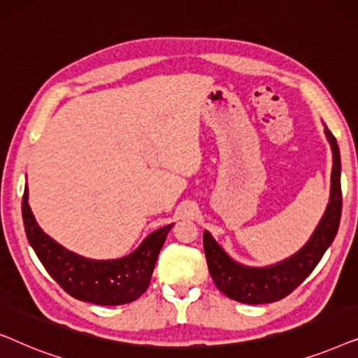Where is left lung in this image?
<instances>
[{"label":"left lung","instance_id":"obj_1","mask_svg":"<svg viewBox=\"0 0 358 358\" xmlns=\"http://www.w3.org/2000/svg\"><path fill=\"white\" fill-rule=\"evenodd\" d=\"M332 150L331 199L324 217L305 246L285 261L268 267H248L233 261L212 234L203 231V249L208 272L218 290L231 300L248 305H262L282 300L295 290L324 256L326 249L334 241L341 223L342 190H341V153L331 130L324 129Z\"/></svg>","mask_w":358,"mask_h":358}]
</instances>
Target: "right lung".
<instances>
[{"instance_id":"obj_1","label":"right lung","mask_w":358,"mask_h":358,"mask_svg":"<svg viewBox=\"0 0 358 358\" xmlns=\"http://www.w3.org/2000/svg\"><path fill=\"white\" fill-rule=\"evenodd\" d=\"M29 189L22 195V220L29 243L50 277L68 295L102 306L135 301L150 285L158 254L173 224L156 229L129 256L96 261L68 251L42 231L27 203Z\"/></svg>"}]
</instances>
